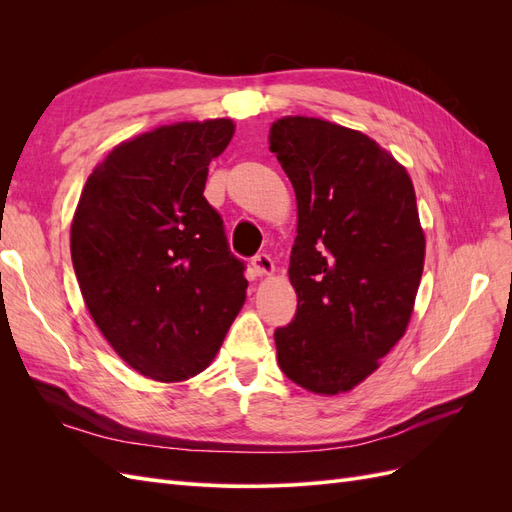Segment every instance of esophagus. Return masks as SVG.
Instances as JSON below:
<instances>
[{
	"label": "esophagus",
	"mask_w": 512,
	"mask_h": 512,
	"mask_svg": "<svg viewBox=\"0 0 512 512\" xmlns=\"http://www.w3.org/2000/svg\"><path fill=\"white\" fill-rule=\"evenodd\" d=\"M252 269L258 277H269V275L275 273V265H273V260H271L269 254H256L252 258Z\"/></svg>",
	"instance_id": "1"
}]
</instances>
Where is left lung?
<instances>
[{"label":"left lung","mask_w":512,"mask_h":512,"mask_svg":"<svg viewBox=\"0 0 512 512\" xmlns=\"http://www.w3.org/2000/svg\"><path fill=\"white\" fill-rule=\"evenodd\" d=\"M269 149L297 196L288 277L297 314L275 331L284 374L352 391L404 337L425 265L414 185L374 138L327 119L273 121Z\"/></svg>","instance_id":"8db88e82"}]
</instances>
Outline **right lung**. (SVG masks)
<instances>
[{"label":"right lung","mask_w":512,"mask_h":512,"mask_svg":"<svg viewBox=\"0 0 512 512\" xmlns=\"http://www.w3.org/2000/svg\"><path fill=\"white\" fill-rule=\"evenodd\" d=\"M232 134V119L138 134L91 170L76 205L70 252L85 305L145 378L183 382L207 369L245 303V267L203 196Z\"/></svg>","instance_id":"add662e5"}]
</instances>
